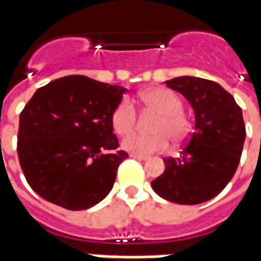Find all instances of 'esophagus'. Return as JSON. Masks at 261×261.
<instances>
[{
	"instance_id": "obj_1",
	"label": "esophagus",
	"mask_w": 261,
	"mask_h": 261,
	"mask_svg": "<svg viewBox=\"0 0 261 261\" xmlns=\"http://www.w3.org/2000/svg\"><path fill=\"white\" fill-rule=\"evenodd\" d=\"M130 156L134 159H138V161H147L148 159V156H145V155H137V153H131Z\"/></svg>"
}]
</instances>
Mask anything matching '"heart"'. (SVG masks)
<instances>
[{"instance_id": "obj_1", "label": "heart", "mask_w": 261, "mask_h": 261, "mask_svg": "<svg viewBox=\"0 0 261 261\" xmlns=\"http://www.w3.org/2000/svg\"><path fill=\"white\" fill-rule=\"evenodd\" d=\"M144 106L159 114V119L153 125V136L131 134L125 137L121 145L125 151L137 155H149V153L164 151L169 145V139L173 142L183 141L190 133V121L183 114V102L173 92L165 88H155L144 92L141 95ZM137 121L136 109L128 99H121L112 113L113 130L125 136L133 131Z\"/></svg>"}]
</instances>
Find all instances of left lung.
Returning <instances> with one entry per match:
<instances>
[{
  "label": "left lung",
  "mask_w": 261,
  "mask_h": 261,
  "mask_svg": "<svg viewBox=\"0 0 261 261\" xmlns=\"http://www.w3.org/2000/svg\"><path fill=\"white\" fill-rule=\"evenodd\" d=\"M165 85L192 105L194 131L179 158L164 159V173L151 186L168 201L201 204L222 192L235 175L246 138L242 109L214 81L185 75Z\"/></svg>",
  "instance_id": "8db88e82"
}]
</instances>
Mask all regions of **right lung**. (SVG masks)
Wrapping results in <instances>:
<instances>
[{"mask_svg": "<svg viewBox=\"0 0 261 261\" xmlns=\"http://www.w3.org/2000/svg\"><path fill=\"white\" fill-rule=\"evenodd\" d=\"M123 86L68 75L39 88L19 116L18 156L29 186L67 210H86L113 189L128 158L113 133L112 113Z\"/></svg>", "mask_w": 261, "mask_h": 261, "instance_id": "add662e5", "label": "right lung"}]
</instances>
